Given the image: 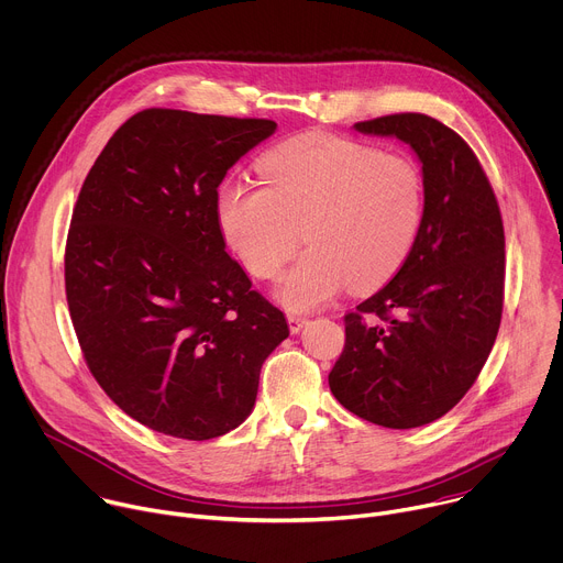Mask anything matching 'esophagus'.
<instances>
[{
    "label": "esophagus",
    "instance_id": "1",
    "mask_svg": "<svg viewBox=\"0 0 563 563\" xmlns=\"http://www.w3.org/2000/svg\"><path fill=\"white\" fill-rule=\"evenodd\" d=\"M286 319H288V328H290V332H299V330L306 325V321H308L306 317H301V314H292V312H290Z\"/></svg>",
    "mask_w": 563,
    "mask_h": 563
}]
</instances>
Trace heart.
Returning a JSON list of instances; mask_svg holds the SVG:
<instances>
[{"label":"heart","mask_w":563,"mask_h":563,"mask_svg":"<svg viewBox=\"0 0 563 563\" xmlns=\"http://www.w3.org/2000/svg\"><path fill=\"white\" fill-rule=\"evenodd\" d=\"M262 184L221 181V238L255 277H273L301 238L308 244L279 275L275 297L310 310L346 284L371 290L408 260L423 219V177L399 153L336 135L284 142L260 162Z\"/></svg>","instance_id":"heart-1"}]
</instances>
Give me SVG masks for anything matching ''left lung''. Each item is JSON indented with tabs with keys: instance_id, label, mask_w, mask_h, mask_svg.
Instances as JSON below:
<instances>
[{
	"instance_id": "8db88e82",
	"label": "left lung",
	"mask_w": 563,
	"mask_h": 563,
	"mask_svg": "<svg viewBox=\"0 0 563 563\" xmlns=\"http://www.w3.org/2000/svg\"><path fill=\"white\" fill-rule=\"evenodd\" d=\"M355 129L410 144L423 173V219L397 275L344 314L346 344L328 384L371 423L417 428L462 401L493 351L504 310V221L477 155L453 129L421 112Z\"/></svg>"
}]
</instances>
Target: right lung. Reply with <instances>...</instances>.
I'll list each match as a JSON object with an SVG mask.
<instances>
[{
  "label": "right lung",
  "mask_w": 563,
  "mask_h": 563,
  "mask_svg": "<svg viewBox=\"0 0 563 563\" xmlns=\"http://www.w3.org/2000/svg\"><path fill=\"white\" fill-rule=\"evenodd\" d=\"M275 129L146 108L108 140L79 190L64 255L77 342L103 393L157 432L203 441L238 428L262 364L288 336L214 217L221 179Z\"/></svg>",
  "instance_id": "add662e5"
}]
</instances>
